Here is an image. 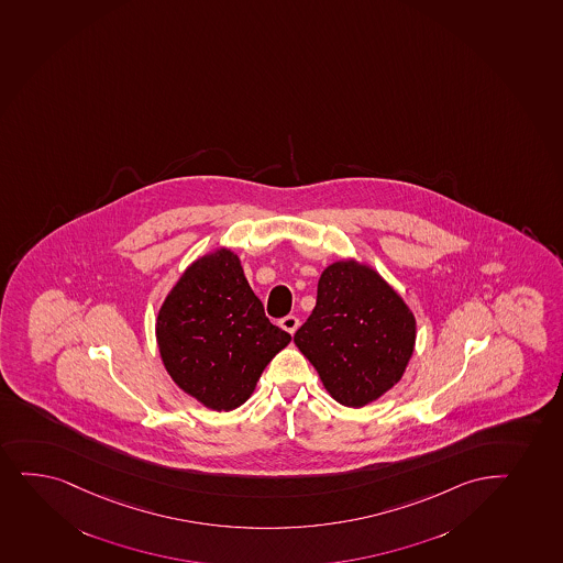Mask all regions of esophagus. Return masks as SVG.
Wrapping results in <instances>:
<instances>
[{
  "mask_svg": "<svg viewBox=\"0 0 563 563\" xmlns=\"http://www.w3.org/2000/svg\"><path fill=\"white\" fill-rule=\"evenodd\" d=\"M280 328L286 329L290 335L296 333L297 328H299V318L294 317V314H288V317L283 318L280 320Z\"/></svg>",
  "mask_w": 563,
  "mask_h": 563,
  "instance_id": "esophagus-1",
  "label": "esophagus"
}]
</instances>
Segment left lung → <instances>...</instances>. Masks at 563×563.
<instances>
[{"label":"left lung","mask_w":563,"mask_h":563,"mask_svg":"<svg viewBox=\"0 0 563 563\" xmlns=\"http://www.w3.org/2000/svg\"><path fill=\"white\" fill-rule=\"evenodd\" d=\"M294 342L336 402H373L397 384L416 344V320L378 273L336 262L318 280L317 307Z\"/></svg>","instance_id":"1"}]
</instances>
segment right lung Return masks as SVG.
Here are the masks:
<instances>
[{"label":"right lung","instance_id":"1","mask_svg":"<svg viewBox=\"0 0 563 563\" xmlns=\"http://www.w3.org/2000/svg\"><path fill=\"white\" fill-rule=\"evenodd\" d=\"M291 341L273 325L227 249L196 260L158 310L157 342L177 386L211 410H234Z\"/></svg>","mask_w":563,"mask_h":563}]
</instances>
